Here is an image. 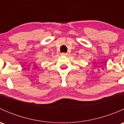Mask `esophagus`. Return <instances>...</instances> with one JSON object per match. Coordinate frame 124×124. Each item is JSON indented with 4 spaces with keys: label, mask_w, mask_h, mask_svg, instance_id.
<instances>
[{
    "label": "esophagus",
    "mask_w": 124,
    "mask_h": 124,
    "mask_svg": "<svg viewBox=\"0 0 124 124\" xmlns=\"http://www.w3.org/2000/svg\"><path fill=\"white\" fill-rule=\"evenodd\" d=\"M61 56H67V53H61Z\"/></svg>",
    "instance_id": "esophagus-1"
}]
</instances>
